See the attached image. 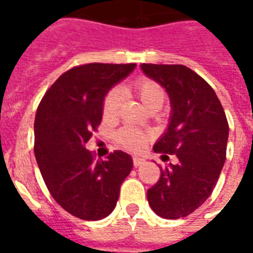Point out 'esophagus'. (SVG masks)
Returning a JSON list of instances; mask_svg holds the SVG:
<instances>
[{
  "instance_id": "obj_1",
  "label": "esophagus",
  "mask_w": 253,
  "mask_h": 253,
  "mask_svg": "<svg viewBox=\"0 0 253 253\" xmlns=\"http://www.w3.org/2000/svg\"><path fill=\"white\" fill-rule=\"evenodd\" d=\"M143 164V160L139 159V157H132V165L138 168V167H141Z\"/></svg>"
}]
</instances>
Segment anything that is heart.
<instances>
[{"label":"heart","instance_id":"obj_1","mask_svg":"<svg viewBox=\"0 0 253 253\" xmlns=\"http://www.w3.org/2000/svg\"><path fill=\"white\" fill-rule=\"evenodd\" d=\"M131 90L137 94L145 107L154 103L164 101V89L159 83L146 77H141L135 80L131 85ZM121 107V93L118 89H111L107 92L103 100V115L104 118H114L118 115V111ZM148 137L143 132L138 131L135 128H122L116 134V141L119 146L130 152H138L145 146Z\"/></svg>","mask_w":253,"mask_h":253}]
</instances>
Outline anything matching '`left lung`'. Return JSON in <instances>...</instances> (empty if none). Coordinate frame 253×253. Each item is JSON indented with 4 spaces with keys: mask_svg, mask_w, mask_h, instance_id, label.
Masks as SVG:
<instances>
[{
    "mask_svg": "<svg viewBox=\"0 0 253 253\" xmlns=\"http://www.w3.org/2000/svg\"><path fill=\"white\" fill-rule=\"evenodd\" d=\"M142 72L165 88L170 100L167 131L153 146L156 153L176 154L179 163L161 168L148 190V202L167 219L187 217L211 195L226 159L229 125L217 94L184 65L142 63Z\"/></svg>",
    "mask_w": 253,
    "mask_h": 253,
    "instance_id": "8db88e82",
    "label": "left lung"
}]
</instances>
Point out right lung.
<instances>
[{
    "label": "right lung",
    "instance_id": "obj_1",
    "mask_svg": "<svg viewBox=\"0 0 253 253\" xmlns=\"http://www.w3.org/2000/svg\"><path fill=\"white\" fill-rule=\"evenodd\" d=\"M135 63H88L63 73L47 90L35 116V157L52 198L72 215L99 221L115 209L132 169L130 154L115 150L94 160L85 148L103 118V100Z\"/></svg>",
    "mask_w": 253,
    "mask_h": 253
}]
</instances>
